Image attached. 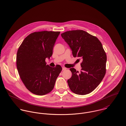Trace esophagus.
Instances as JSON below:
<instances>
[{"label": "esophagus", "instance_id": "obj_1", "mask_svg": "<svg viewBox=\"0 0 126 126\" xmlns=\"http://www.w3.org/2000/svg\"><path fill=\"white\" fill-rule=\"evenodd\" d=\"M62 69H63V71H64V70H65L66 69V68L63 67L62 68Z\"/></svg>", "mask_w": 126, "mask_h": 126}]
</instances>
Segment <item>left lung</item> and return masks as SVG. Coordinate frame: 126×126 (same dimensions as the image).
<instances>
[{
	"label": "left lung",
	"instance_id": "8db88e82",
	"mask_svg": "<svg viewBox=\"0 0 126 126\" xmlns=\"http://www.w3.org/2000/svg\"><path fill=\"white\" fill-rule=\"evenodd\" d=\"M74 57L82 58L80 72L71 68L72 77L67 83L71 91L84 95L94 90L106 73L107 56L101 43L95 36L82 30H74L61 34Z\"/></svg>",
	"mask_w": 126,
	"mask_h": 126
}]
</instances>
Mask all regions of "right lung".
Returning a JSON list of instances; mask_svg holds the SVG:
<instances>
[{
	"label": "right lung",
	"instance_id": "add662e5",
	"mask_svg": "<svg viewBox=\"0 0 126 126\" xmlns=\"http://www.w3.org/2000/svg\"><path fill=\"white\" fill-rule=\"evenodd\" d=\"M60 32L42 31L27 36L18 48L16 66L19 76L26 87L39 95L46 94L54 88L57 78L62 71L60 65H47Z\"/></svg>",
	"mask_w": 126,
	"mask_h": 126
}]
</instances>
